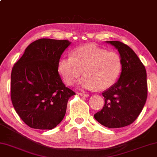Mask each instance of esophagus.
I'll return each mask as SVG.
<instances>
[{
	"instance_id": "1",
	"label": "esophagus",
	"mask_w": 157,
	"mask_h": 157,
	"mask_svg": "<svg viewBox=\"0 0 157 157\" xmlns=\"http://www.w3.org/2000/svg\"><path fill=\"white\" fill-rule=\"evenodd\" d=\"M78 94L79 95H81V96H83V97H88V96H89V95L87 94H84V93H78Z\"/></svg>"
}]
</instances>
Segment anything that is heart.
Wrapping results in <instances>:
<instances>
[{
	"label": "heart",
	"instance_id": "1",
	"mask_svg": "<svg viewBox=\"0 0 157 157\" xmlns=\"http://www.w3.org/2000/svg\"><path fill=\"white\" fill-rule=\"evenodd\" d=\"M71 56L61 58L57 69L63 82L73 85L78 81L82 89L106 90L114 85L121 74L122 62L120 54L108 51L94 44H87L74 49Z\"/></svg>",
	"mask_w": 157,
	"mask_h": 157
}]
</instances>
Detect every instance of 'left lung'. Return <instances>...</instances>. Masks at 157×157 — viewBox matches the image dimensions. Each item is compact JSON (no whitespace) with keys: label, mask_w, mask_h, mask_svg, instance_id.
<instances>
[{"label":"left lung","mask_w":157,"mask_h":157,"mask_svg":"<svg viewBox=\"0 0 157 157\" xmlns=\"http://www.w3.org/2000/svg\"><path fill=\"white\" fill-rule=\"evenodd\" d=\"M106 42L119 52L122 72L117 82L102 94L105 104L94 117L106 128H123L137 119L146 103L147 72L137 54L128 45L119 41Z\"/></svg>","instance_id":"1"}]
</instances>
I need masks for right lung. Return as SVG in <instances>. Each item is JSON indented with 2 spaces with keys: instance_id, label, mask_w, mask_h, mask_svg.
Listing matches in <instances>:
<instances>
[{
  "instance_id": "1",
  "label": "right lung",
  "mask_w": 157,
  "mask_h": 157,
  "mask_svg": "<svg viewBox=\"0 0 157 157\" xmlns=\"http://www.w3.org/2000/svg\"><path fill=\"white\" fill-rule=\"evenodd\" d=\"M68 40L40 39L31 43L11 72L10 96L15 111L34 129H52L64 117L69 98L76 95L59 74Z\"/></svg>"
}]
</instances>
